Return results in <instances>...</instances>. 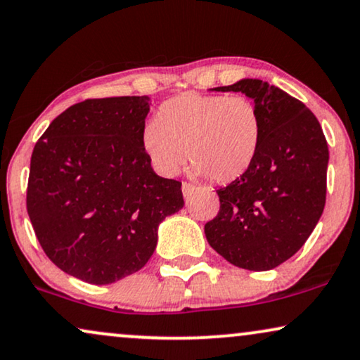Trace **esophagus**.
Here are the masks:
<instances>
[{"mask_svg":"<svg viewBox=\"0 0 360 360\" xmlns=\"http://www.w3.org/2000/svg\"><path fill=\"white\" fill-rule=\"evenodd\" d=\"M194 193V186L189 184V183H183V194L184 198H189L191 194Z\"/></svg>","mask_w":360,"mask_h":360,"instance_id":"1","label":"esophagus"}]
</instances>
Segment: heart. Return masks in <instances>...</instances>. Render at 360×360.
I'll return each instance as SVG.
<instances>
[{
    "label": "heart",
    "instance_id": "b5f03b06",
    "mask_svg": "<svg viewBox=\"0 0 360 360\" xmlns=\"http://www.w3.org/2000/svg\"><path fill=\"white\" fill-rule=\"evenodd\" d=\"M262 141L257 105L243 95H176L158 108L141 135L143 150L165 176L176 174L184 161L212 183L242 177L255 161Z\"/></svg>",
    "mask_w": 360,
    "mask_h": 360
}]
</instances>
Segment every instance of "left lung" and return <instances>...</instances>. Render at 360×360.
<instances>
[{"label": "left lung", "mask_w": 360, "mask_h": 360, "mask_svg": "<svg viewBox=\"0 0 360 360\" xmlns=\"http://www.w3.org/2000/svg\"><path fill=\"white\" fill-rule=\"evenodd\" d=\"M214 90L253 98L262 141L250 169L217 189L220 209L205 237L232 265L271 270L304 245L323 214L328 143L314 113L275 85L243 79Z\"/></svg>", "instance_id": "left-lung-1"}]
</instances>
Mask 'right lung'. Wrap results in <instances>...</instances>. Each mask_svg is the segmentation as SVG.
I'll use <instances>...</instances> for the list:
<instances>
[{
	"label": "right lung",
	"mask_w": 360,
	"mask_h": 360,
	"mask_svg": "<svg viewBox=\"0 0 360 360\" xmlns=\"http://www.w3.org/2000/svg\"><path fill=\"white\" fill-rule=\"evenodd\" d=\"M150 98H87L62 112L31 156L26 207L42 250L62 271L108 285L141 270L158 225L183 209L181 183L143 150Z\"/></svg>",
	"instance_id": "1"
}]
</instances>
